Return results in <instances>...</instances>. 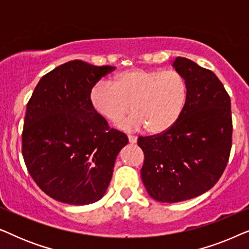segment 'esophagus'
I'll return each mask as SVG.
<instances>
[{
  "mask_svg": "<svg viewBox=\"0 0 249 249\" xmlns=\"http://www.w3.org/2000/svg\"><path fill=\"white\" fill-rule=\"evenodd\" d=\"M128 139L130 144H135V142H137V137L134 135H128Z\"/></svg>",
  "mask_w": 249,
  "mask_h": 249,
  "instance_id": "1",
  "label": "esophagus"
}]
</instances>
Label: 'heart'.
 Here are the masks:
<instances>
[{
	"label": "heart",
	"mask_w": 249,
	"mask_h": 249,
	"mask_svg": "<svg viewBox=\"0 0 249 249\" xmlns=\"http://www.w3.org/2000/svg\"><path fill=\"white\" fill-rule=\"evenodd\" d=\"M187 94L186 78L179 71L134 67L114 74L112 84H95L89 101L98 114L111 121H118L132 107L135 112L119 127L131 130L147 125L148 131L159 134L178 120Z\"/></svg>",
	"instance_id": "b5f03b06"
}]
</instances>
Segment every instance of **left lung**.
Here are the masks:
<instances>
[{"instance_id":"left-lung-1","label":"left lung","mask_w":249,"mask_h":249,"mask_svg":"<svg viewBox=\"0 0 249 249\" xmlns=\"http://www.w3.org/2000/svg\"><path fill=\"white\" fill-rule=\"evenodd\" d=\"M173 68L186 78L181 114L162 134L139 137L142 180L148 195L177 203L206 193L226 169L232 142L230 96L212 71L178 56Z\"/></svg>"}]
</instances>
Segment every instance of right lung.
<instances>
[{
	"label": "right lung",
	"instance_id": "obj_1",
	"mask_svg": "<svg viewBox=\"0 0 249 249\" xmlns=\"http://www.w3.org/2000/svg\"><path fill=\"white\" fill-rule=\"evenodd\" d=\"M114 69L69 61L42 77L27 104L22 156L34 181L53 199L87 205L107 192L128 137L94 110L89 91Z\"/></svg>",
	"mask_w": 249,
	"mask_h": 249
}]
</instances>
